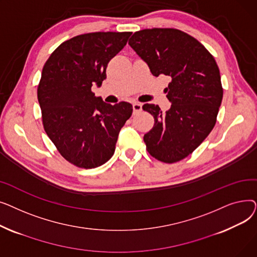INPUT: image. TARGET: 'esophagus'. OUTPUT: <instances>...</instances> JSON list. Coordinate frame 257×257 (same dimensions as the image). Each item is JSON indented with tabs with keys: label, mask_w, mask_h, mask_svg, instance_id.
I'll return each instance as SVG.
<instances>
[{
	"label": "esophagus",
	"mask_w": 257,
	"mask_h": 257,
	"mask_svg": "<svg viewBox=\"0 0 257 257\" xmlns=\"http://www.w3.org/2000/svg\"><path fill=\"white\" fill-rule=\"evenodd\" d=\"M132 107H133V111H134V112H139V111L142 110L143 105H142L141 103H139V102H134V103L132 104Z\"/></svg>",
	"instance_id": "esophagus-1"
}]
</instances>
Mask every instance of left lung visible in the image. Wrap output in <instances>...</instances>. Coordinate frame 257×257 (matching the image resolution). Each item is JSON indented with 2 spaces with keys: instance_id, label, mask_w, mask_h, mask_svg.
<instances>
[{
  "instance_id": "obj_1",
  "label": "left lung",
  "mask_w": 257,
  "mask_h": 257,
  "mask_svg": "<svg viewBox=\"0 0 257 257\" xmlns=\"http://www.w3.org/2000/svg\"><path fill=\"white\" fill-rule=\"evenodd\" d=\"M129 45L153 76L164 74L172 79L165 89L172 103L169 110L163 112L154 104L143 106L154 117L144 142L157 160L177 163L197 149L217 121L223 99L218 64L196 38L177 29L141 30Z\"/></svg>"
}]
</instances>
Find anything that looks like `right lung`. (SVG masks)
I'll use <instances>...</instances> for the list:
<instances>
[{
	"label": "right lung",
	"instance_id": "right-lung-1",
	"mask_svg": "<svg viewBox=\"0 0 257 257\" xmlns=\"http://www.w3.org/2000/svg\"><path fill=\"white\" fill-rule=\"evenodd\" d=\"M131 32H93L62 43L44 65L37 87L46 133L74 166L98 168L115 150L118 133L132 105L105 103L91 86H101L108 62L123 49Z\"/></svg>",
	"mask_w": 257,
	"mask_h": 257
}]
</instances>
